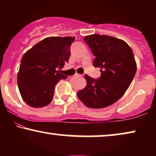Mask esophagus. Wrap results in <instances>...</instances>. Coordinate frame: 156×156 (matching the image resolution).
Instances as JSON below:
<instances>
[{
    "label": "esophagus",
    "mask_w": 156,
    "mask_h": 156,
    "mask_svg": "<svg viewBox=\"0 0 156 156\" xmlns=\"http://www.w3.org/2000/svg\"><path fill=\"white\" fill-rule=\"evenodd\" d=\"M82 75H81V74H77V73H76L75 74H74V76H81Z\"/></svg>",
    "instance_id": "esophagus-1"
}]
</instances>
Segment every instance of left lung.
Masks as SVG:
<instances>
[{
  "label": "left lung",
  "instance_id": "1",
  "mask_svg": "<svg viewBox=\"0 0 156 156\" xmlns=\"http://www.w3.org/2000/svg\"><path fill=\"white\" fill-rule=\"evenodd\" d=\"M99 67L101 76L94 79L86 74L87 84L77 97L87 107L101 108L112 105L124 94L136 72L133 50L126 42L108 35H87L84 38Z\"/></svg>",
  "mask_w": 156,
  "mask_h": 156
}]
</instances>
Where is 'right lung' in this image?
<instances>
[{
  "instance_id": "add662e5",
  "label": "right lung",
  "mask_w": 156,
  "mask_h": 156,
  "mask_svg": "<svg viewBox=\"0 0 156 156\" xmlns=\"http://www.w3.org/2000/svg\"><path fill=\"white\" fill-rule=\"evenodd\" d=\"M74 37L44 38L27 50L21 59L18 86L23 99L34 108L43 107L52 101L55 85L67 76L63 67L70 57Z\"/></svg>"
}]
</instances>
